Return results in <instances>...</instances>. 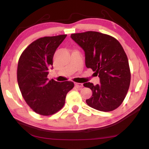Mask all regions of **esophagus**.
Masks as SVG:
<instances>
[{
	"label": "esophagus",
	"instance_id": "34e87169",
	"mask_svg": "<svg viewBox=\"0 0 149 149\" xmlns=\"http://www.w3.org/2000/svg\"><path fill=\"white\" fill-rule=\"evenodd\" d=\"M74 84L75 85V87H76L77 88H81L83 87V84H80V83H76L75 82Z\"/></svg>",
	"mask_w": 149,
	"mask_h": 149
}]
</instances>
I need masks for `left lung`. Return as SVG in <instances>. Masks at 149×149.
I'll list each match as a JSON object with an SVG mask.
<instances>
[{"instance_id":"left-lung-1","label":"left lung","mask_w":149,"mask_h":149,"mask_svg":"<svg viewBox=\"0 0 149 149\" xmlns=\"http://www.w3.org/2000/svg\"><path fill=\"white\" fill-rule=\"evenodd\" d=\"M71 37L84 50L86 67L100 78L99 85L84 84L93 92L87 104L102 112L116 109L125 98L131 81L129 62L122 46L114 37L97 31L74 33Z\"/></svg>"}]
</instances>
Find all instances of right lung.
<instances>
[{"label": "right lung", "mask_w": 149, "mask_h": 149, "mask_svg": "<svg viewBox=\"0 0 149 149\" xmlns=\"http://www.w3.org/2000/svg\"><path fill=\"white\" fill-rule=\"evenodd\" d=\"M66 36L35 40L19 58L17 79L19 90L29 107L40 115L50 116L62 109L67 93L74 87L72 81L58 82L47 78L54 52Z\"/></svg>", "instance_id": "obj_1"}]
</instances>
